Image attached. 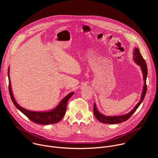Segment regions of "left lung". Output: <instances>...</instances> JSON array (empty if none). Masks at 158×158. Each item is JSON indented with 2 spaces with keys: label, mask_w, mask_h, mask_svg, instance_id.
<instances>
[{
  "label": "left lung",
  "mask_w": 158,
  "mask_h": 158,
  "mask_svg": "<svg viewBox=\"0 0 158 158\" xmlns=\"http://www.w3.org/2000/svg\"><path fill=\"white\" fill-rule=\"evenodd\" d=\"M134 59L135 62H136L138 65H139L141 66V70L143 73V78L144 80V87H143V91L142 93L141 100L137 104V105L134 107V108L131 111H130L129 112V113H127L125 115L119 116H106L101 114L100 112L97 110V108L94 104V109H93L94 114L95 117L96 118V119L99 121H100L102 123H104V124H118V123H121L122 122L127 121L134 114V112L136 110V109L138 108V107L139 106V105L141 104V102H143V101L144 99L145 95L147 92V85H146V78H147V76H148L147 65L145 62V60L142 57L139 49L136 48L134 49Z\"/></svg>",
  "instance_id": "1"
}]
</instances>
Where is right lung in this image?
Here are the masks:
<instances>
[{
    "instance_id": "1",
    "label": "right lung",
    "mask_w": 158,
    "mask_h": 158,
    "mask_svg": "<svg viewBox=\"0 0 158 158\" xmlns=\"http://www.w3.org/2000/svg\"><path fill=\"white\" fill-rule=\"evenodd\" d=\"M8 77H9V91L10 93V96L11 99L15 105V106L20 110L22 113L26 115L31 121L32 122L42 125H47L55 124L59 122L64 116L66 111L67 103L69 99L74 94V93H69L68 95L66 96L59 103L57 107H56L54 110L48 111V112H34L30 111L26 109L22 108L20 106L17 104L15 102L14 98L12 94L10 77H9V67L8 69Z\"/></svg>"
}]
</instances>
